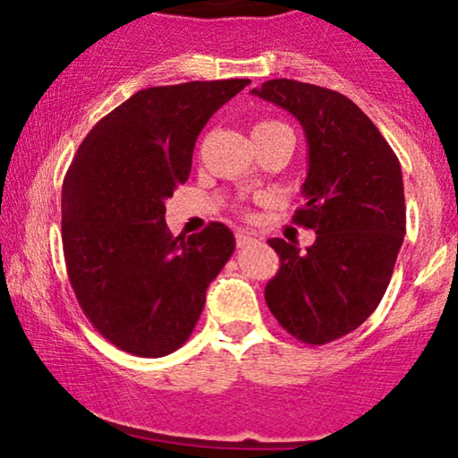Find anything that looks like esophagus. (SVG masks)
Returning a JSON list of instances; mask_svg holds the SVG:
<instances>
[{
  "label": "esophagus",
  "mask_w": 458,
  "mask_h": 458,
  "mask_svg": "<svg viewBox=\"0 0 458 458\" xmlns=\"http://www.w3.org/2000/svg\"><path fill=\"white\" fill-rule=\"evenodd\" d=\"M254 243H259V239H256L254 234L243 233V230H239V233H236V245H239V247H250Z\"/></svg>",
  "instance_id": "1"
}]
</instances>
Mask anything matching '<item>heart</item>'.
Listing matches in <instances>:
<instances>
[{
    "label": "heart",
    "mask_w": 458,
    "mask_h": 458,
    "mask_svg": "<svg viewBox=\"0 0 458 458\" xmlns=\"http://www.w3.org/2000/svg\"><path fill=\"white\" fill-rule=\"evenodd\" d=\"M286 127V124H282L280 120H260L259 124L254 127V135H260V133H267V131H273V129H282Z\"/></svg>",
    "instance_id": "obj_1"
}]
</instances>
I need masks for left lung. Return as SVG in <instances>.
Wrapping results in <instances>:
<instances>
[{
  "label": "left lung",
  "instance_id": "left-lung-1",
  "mask_svg": "<svg viewBox=\"0 0 458 458\" xmlns=\"http://www.w3.org/2000/svg\"><path fill=\"white\" fill-rule=\"evenodd\" d=\"M251 94L306 131V202L293 222L317 233L306 251L269 239L280 269L265 288L267 306L293 338L334 343L375 312L392 280L407 230L401 163L344 94L295 79H269Z\"/></svg>",
  "mask_w": 458,
  "mask_h": 458
}]
</instances>
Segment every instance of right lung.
Masks as SVG:
<instances>
[{
  "mask_svg": "<svg viewBox=\"0 0 458 458\" xmlns=\"http://www.w3.org/2000/svg\"><path fill=\"white\" fill-rule=\"evenodd\" d=\"M250 79L189 81L135 92L94 124L62 185L66 273L83 314L118 349H181L207 288L234 251L228 225L172 236L165 199L189 178L208 118Z\"/></svg>",
  "mask_w": 458,
  "mask_h": 458,
  "instance_id": "1",
  "label": "right lung"
}]
</instances>
